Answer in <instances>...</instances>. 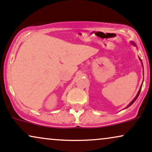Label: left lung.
I'll return each instance as SVG.
<instances>
[{
	"mask_svg": "<svg viewBox=\"0 0 152 152\" xmlns=\"http://www.w3.org/2000/svg\"><path fill=\"white\" fill-rule=\"evenodd\" d=\"M132 44H133V45H134V43H133V42H132ZM140 60H141V59H140ZM142 66H143V64H142ZM142 86H141V87H140V91H138V94H137V96H136V97H135V98H134V100H132V101L130 103H129V105L128 106H127V107H129V106H130L131 105H132V104L134 103V101H135V100H137V98H138L139 95H140V91H141V89H142ZM127 107H126V108H127Z\"/></svg>",
	"mask_w": 152,
	"mask_h": 152,
	"instance_id": "obj_1",
	"label": "left lung"
}]
</instances>
